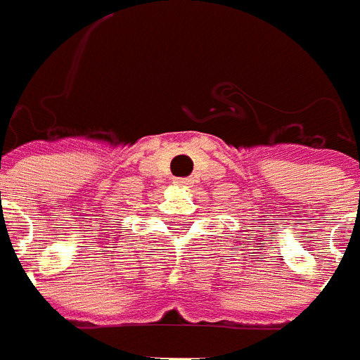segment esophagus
Segmentation results:
<instances>
[{"instance_id": "34e87169", "label": "esophagus", "mask_w": 360, "mask_h": 360, "mask_svg": "<svg viewBox=\"0 0 360 360\" xmlns=\"http://www.w3.org/2000/svg\"><path fill=\"white\" fill-rule=\"evenodd\" d=\"M190 178H176V180H174V184H176V186H190Z\"/></svg>"}]
</instances>
